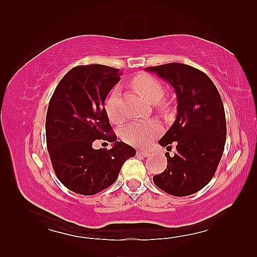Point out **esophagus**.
<instances>
[{"label": "esophagus", "mask_w": 257, "mask_h": 257, "mask_svg": "<svg viewBox=\"0 0 257 257\" xmlns=\"http://www.w3.org/2000/svg\"><path fill=\"white\" fill-rule=\"evenodd\" d=\"M138 155L143 156V157H149L151 155L150 151H147V150H138Z\"/></svg>", "instance_id": "1"}]
</instances>
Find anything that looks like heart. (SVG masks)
I'll return each mask as SVG.
<instances>
[{
  "label": "heart",
  "mask_w": 257,
  "mask_h": 257,
  "mask_svg": "<svg viewBox=\"0 0 257 257\" xmlns=\"http://www.w3.org/2000/svg\"><path fill=\"white\" fill-rule=\"evenodd\" d=\"M133 85L136 90H138L147 100L151 103H157V108L159 109V111L168 112L170 110L169 103L166 101H161L166 91L165 87L162 86V84L157 78L147 74H140L134 78ZM119 88L114 87L109 92L105 103H103V108H105L107 117L113 123H120L123 120V116L119 107ZM160 132V124L156 120H149V121L145 122L129 123L127 127L123 128L121 137L128 144L145 146L155 137H157Z\"/></svg>",
  "instance_id": "obj_1"
}]
</instances>
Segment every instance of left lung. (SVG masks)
Instances as JSON below:
<instances>
[{
  "mask_svg": "<svg viewBox=\"0 0 257 257\" xmlns=\"http://www.w3.org/2000/svg\"><path fill=\"white\" fill-rule=\"evenodd\" d=\"M146 70L170 84L177 95L176 121L159 140L171 149L169 165L154 177L158 188L174 196L198 192L211 181L224 151L226 120L221 96L209 76L181 63H170Z\"/></svg>",
  "mask_w": 257,
  "mask_h": 257,
  "instance_id": "left-lung-1",
  "label": "left lung"
}]
</instances>
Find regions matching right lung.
<instances>
[{
  "mask_svg": "<svg viewBox=\"0 0 257 257\" xmlns=\"http://www.w3.org/2000/svg\"><path fill=\"white\" fill-rule=\"evenodd\" d=\"M119 76V69L105 65L74 67L48 103V154L59 181L75 193L94 195L110 187L124 161L136 155L132 146L117 141L103 108ZM97 139L112 142V149H92Z\"/></svg>",
  "mask_w": 257,
  "mask_h": 257,
  "instance_id": "1",
  "label": "right lung"
}]
</instances>
